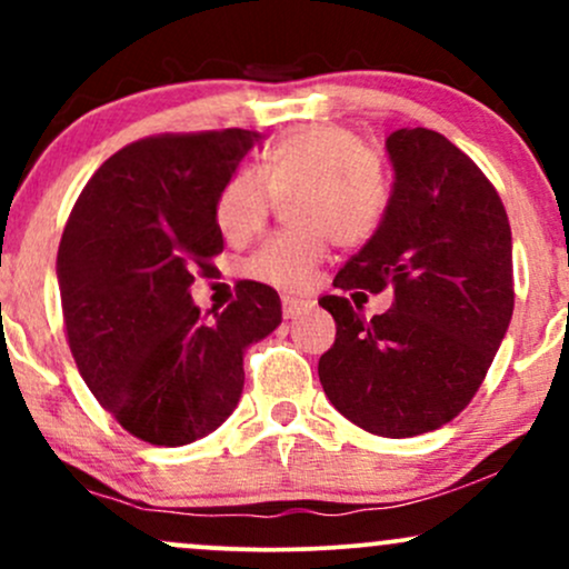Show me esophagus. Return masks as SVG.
I'll return each instance as SVG.
<instances>
[{"label": "esophagus", "instance_id": "esophagus-1", "mask_svg": "<svg viewBox=\"0 0 569 569\" xmlns=\"http://www.w3.org/2000/svg\"><path fill=\"white\" fill-rule=\"evenodd\" d=\"M310 310V302L305 299H293V297H283V318H297L302 312Z\"/></svg>", "mask_w": 569, "mask_h": 569}]
</instances>
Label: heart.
<instances>
[{
  "label": "heart",
  "instance_id": "heart-1",
  "mask_svg": "<svg viewBox=\"0 0 569 569\" xmlns=\"http://www.w3.org/2000/svg\"><path fill=\"white\" fill-rule=\"evenodd\" d=\"M286 202L297 230L267 240L246 262V276L280 291H302L323 262L329 238L356 246L375 234L388 211L390 187L380 160L348 128L307 126L264 152L257 171L240 168L221 187L219 232L243 246L262 232L272 198Z\"/></svg>",
  "mask_w": 569,
  "mask_h": 569
}]
</instances>
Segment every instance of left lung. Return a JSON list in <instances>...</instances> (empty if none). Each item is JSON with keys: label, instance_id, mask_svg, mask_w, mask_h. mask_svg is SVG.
I'll return each instance as SVG.
<instances>
[{"label": "left lung", "instance_id": "left-lung-1", "mask_svg": "<svg viewBox=\"0 0 569 569\" xmlns=\"http://www.w3.org/2000/svg\"><path fill=\"white\" fill-rule=\"evenodd\" d=\"M393 166L388 211L335 289L393 291L371 321L323 297L337 339L318 361L339 415L385 439L455 420L476 396L513 316L511 227L476 162L428 128L385 141Z\"/></svg>", "mask_w": 569, "mask_h": 569}]
</instances>
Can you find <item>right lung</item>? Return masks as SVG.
I'll list each match as a JSON object with an SVG mask.
<instances>
[{"instance_id":"obj_1","label":"right lung","mask_w":569,"mask_h":569,"mask_svg":"<svg viewBox=\"0 0 569 569\" xmlns=\"http://www.w3.org/2000/svg\"><path fill=\"white\" fill-rule=\"evenodd\" d=\"M259 139L230 128L128 143L67 221L56 272L71 356L136 439L184 447L217 430L243 393L246 348L280 326L278 291L257 280L213 318L189 293L224 248L221 187Z\"/></svg>"}]
</instances>
